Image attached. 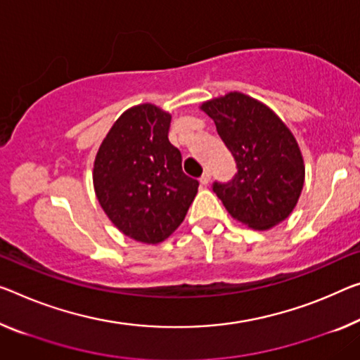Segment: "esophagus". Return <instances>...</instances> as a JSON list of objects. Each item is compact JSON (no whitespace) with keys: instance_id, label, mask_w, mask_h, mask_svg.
Masks as SVG:
<instances>
[{"instance_id":"obj_1","label":"esophagus","mask_w":360,"mask_h":360,"mask_svg":"<svg viewBox=\"0 0 360 360\" xmlns=\"http://www.w3.org/2000/svg\"><path fill=\"white\" fill-rule=\"evenodd\" d=\"M199 181H201V185H207L209 181H211V172H209V170H206V172L201 175V179H199Z\"/></svg>"}]
</instances>
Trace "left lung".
Masks as SVG:
<instances>
[{
  "label": "left lung",
  "instance_id": "left-lung-1",
  "mask_svg": "<svg viewBox=\"0 0 360 360\" xmlns=\"http://www.w3.org/2000/svg\"><path fill=\"white\" fill-rule=\"evenodd\" d=\"M201 109L214 120L236 164L233 179L212 184L226 211L256 230L285 220L304 185L302 156L288 127L262 103L236 91Z\"/></svg>",
  "mask_w": 360,
  "mask_h": 360
}]
</instances>
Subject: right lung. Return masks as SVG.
I'll return each instance as SVG.
<instances>
[{"instance_id": "1", "label": "right lung", "mask_w": 360, "mask_h": 360, "mask_svg": "<svg viewBox=\"0 0 360 360\" xmlns=\"http://www.w3.org/2000/svg\"><path fill=\"white\" fill-rule=\"evenodd\" d=\"M170 114L140 104L120 115L99 146L93 185L117 229L156 245L184 222L199 181L181 169V153L169 141Z\"/></svg>"}]
</instances>
